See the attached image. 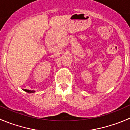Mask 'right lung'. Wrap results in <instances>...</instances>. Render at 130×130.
Segmentation results:
<instances>
[{
	"instance_id": "1",
	"label": "right lung",
	"mask_w": 130,
	"mask_h": 130,
	"mask_svg": "<svg viewBox=\"0 0 130 130\" xmlns=\"http://www.w3.org/2000/svg\"><path fill=\"white\" fill-rule=\"evenodd\" d=\"M24 91L27 92H28V93H32V92H35V91H34V90H27V89H24Z\"/></svg>"
}]
</instances>
